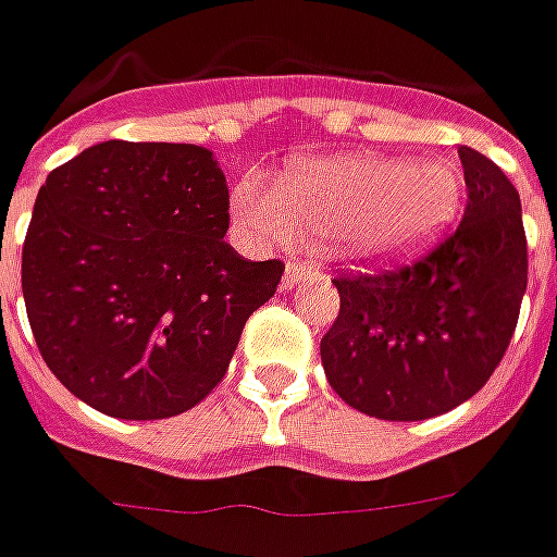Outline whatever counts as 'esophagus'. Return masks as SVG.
<instances>
[{
  "label": "esophagus",
  "mask_w": 557,
  "mask_h": 557,
  "mask_svg": "<svg viewBox=\"0 0 557 557\" xmlns=\"http://www.w3.org/2000/svg\"><path fill=\"white\" fill-rule=\"evenodd\" d=\"M320 273L317 267H308V263H299V261H290L287 263V270H284V278H282V290H294L296 284L308 282L313 275Z\"/></svg>",
  "instance_id": "1"
}]
</instances>
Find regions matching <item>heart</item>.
I'll return each mask as SVG.
<instances>
[{
	"label": "heart",
	"instance_id": "obj_1",
	"mask_svg": "<svg viewBox=\"0 0 557 557\" xmlns=\"http://www.w3.org/2000/svg\"><path fill=\"white\" fill-rule=\"evenodd\" d=\"M232 214L267 244L325 237L337 261L391 273L432 255L463 208V175L446 158L346 152L299 161L275 182L232 187Z\"/></svg>",
	"mask_w": 557,
	"mask_h": 557
}]
</instances>
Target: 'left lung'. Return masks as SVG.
I'll list each match as a JSON object with an SVG mask.
<instances>
[{"label":"left lung","mask_w":557,"mask_h":557,"mask_svg":"<svg viewBox=\"0 0 557 557\" xmlns=\"http://www.w3.org/2000/svg\"><path fill=\"white\" fill-rule=\"evenodd\" d=\"M467 211L413 267L334 278L341 313L320 341L334 393L367 417L417 422L482 391L517 329L529 255L517 187L491 158L458 149Z\"/></svg>","instance_id":"left-lung-1"}]
</instances>
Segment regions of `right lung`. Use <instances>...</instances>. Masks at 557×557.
<instances>
[{
    "mask_svg": "<svg viewBox=\"0 0 557 557\" xmlns=\"http://www.w3.org/2000/svg\"><path fill=\"white\" fill-rule=\"evenodd\" d=\"M225 232L228 187L205 146L104 140L49 173L23 299L58 382L116 420L202 403L284 273L246 261Z\"/></svg>",
    "mask_w": 557,
    "mask_h": 557,
    "instance_id": "1",
    "label": "right lung"
}]
</instances>
